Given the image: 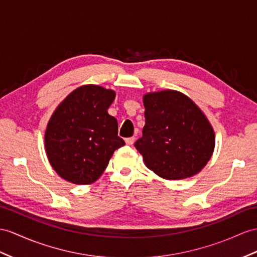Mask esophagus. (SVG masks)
Segmentation results:
<instances>
[{
  "instance_id": "obj_1",
  "label": "esophagus",
  "mask_w": 257,
  "mask_h": 257,
  "mask_svg": "<svg viewBox=\"0 0 257 257\" xmlns=\"http://www.w3.org/2000/svg\"><path fill=\"white\" fill-rule=\"evenodd\" d=\"M134 142H135V137L134 136H132V137H128V139H126L125 140V143H126V145H133L134 144Z\"/></svg>"
}]
</instances>
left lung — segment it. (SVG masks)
I'll return each instance as SVG.
<instances>
[{
	"label": "left lung",
	"mask_w": 257,
	"mask_h": 257,
	"mask_svg": "<svg viewBox=\"0 0 257 257\" xmlns=\"http://www.w3.org/2000/svg\"><path fill=\"white\" fill-rule=\"evenodd\" d=\"M145 126L134 144L148 169L167 180L193 177L207 164L215 133L197 105L174 90L144 96Z\"/></svg>",
	"instance_id": "8db88e82"
}]
</instances>
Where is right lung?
<instances>
[{
    "label": "right lung",
    "instance_id": "obj_1",
    "mask_svg": "<svg viewBox=\"0 0 257 257\" xmlns=\"http://www.w3.org/2000/svg\"><path fill=\"white\" fill-rule=\"evenodd\" d=\"M115 92L96 85L75 89L48 123L46 152L61 178L89 184L101 176L114 150L125 145L117 136V121L108 113Z\"/></svg>",
    "mask_w": 257,
    "mask_h": 257
}]
</instances>
